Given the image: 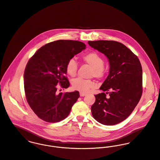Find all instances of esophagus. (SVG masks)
I'll return each mask as SVG.
<instances>
[{
  "label": "esophagus",
  "mask_w": 160,
  "mask_h": 160,
  "mask_svg": "<svg viewBox=\"0 0 160 160\" xmlns=\"http://www.w3.org/2000/svg\"><path fill=\"white\" fill-rule=\"evenodd\" d=\"M80 96L81 97H83V96H86V94H85V93H83V92H80Z\"/></svg>",
  "instance_id": "obj_1"
}]
</instances>
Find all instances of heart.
Segmentation results:
<instances>
[{
	"label": "heart",
	"mask_w": 160,
	"mask_h": 160,
	"mask_svg": "<svg viewBox=\"0 0 160 160\" xmlns=\"http://www.w3.org/2000/svg\"><path fill=\"white\" fill-rule=\"evenodd\" d=\"M82 60L91 67L92 70L91 76L94 77L98 79H102L107 74V69L104 66V60L103 58L95 52H91L84 54ZM78 71V64L76 61L72 58L69 59L66 65V71L71 77L76 76ZM94 83L91 80H85L78 78L72 82V88L82 92H87L90 89L94 87Z\"/></svg>",
	"instance_id": "obj_1"
}]
</instances>
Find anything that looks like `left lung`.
<instances>
[{"instance_id":"8db88e82","label":"left lung","mask_w":160,"mask_h":160,"mask_svg":"<svg viewBox=\"0 0 160 160\" xmlns=\"http://www.w3.org/2000/svg\"><path fill=\"white\" fill-rule=\"evenodd\" d=\"M94 49L108 59L110 71L91 106L94 118L100 123L114 125L132 112L142 94V69L138 56L120 42L113 40L88 41ZM106 94H108V97Z\"/></svg>"}]
</instances>
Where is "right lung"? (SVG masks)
Wrapping results in <instances>:
<instances>
[{"instance_id": "obj_1", "label": "right lung", "mask_w": 160, "mask_h": 160, "mask_svg": "<svg viewBox=\"0 0 160 160\" xmlns=\"http://www.w3.org/2000/svg\"><path fill=\"white\" fill-rule=\"evenodd\" d=\"M83 42L59 40L39 48L29 59L24 73V87L28 104L41 120L56 123L69 115L80 97L78 91L59 92L68 88L66 65L74 55L85 49Z\"/></svg>"}]
</instances>
